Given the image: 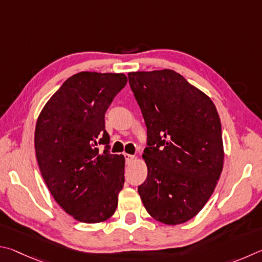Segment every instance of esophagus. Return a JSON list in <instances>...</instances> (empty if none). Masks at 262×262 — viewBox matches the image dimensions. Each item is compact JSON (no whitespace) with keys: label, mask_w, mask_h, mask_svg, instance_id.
<instances>
[{"label":"esophagus","mask_w":262,"mask_h":262,"mask_svg":"<svg viewBox=\"0 0 262 262\" xmlns=\"http://www.w3.org/2000/svg\"><path fill=\"white\" fill-rule=\"evenodd\" d=\"M124 158H125L126 163H132L136 160L135 155H131V154H124Z\"/></svg>","instance_id":"obj_1"}]
</instances>
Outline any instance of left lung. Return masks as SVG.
Listing matches in <instances>:
<instances>
[{"label": "left lung", "instance_id": "1", "mask_svg": "<svg viewBox=\"0 0 262 262\" xmlns=\"http://www.w3.org/2000/svg\"><path fill=\"white\" fill-rule=\"evenodd\" d=\"M147 127L138 186L153 219L175 226L194 217L213 194L223 168L221 121L204 92L169 69L128 72Z\"/></svg>", "mask_w": 262, "mask_h": 262}]
</instances>
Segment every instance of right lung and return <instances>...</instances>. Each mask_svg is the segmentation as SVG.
Returning a JSON list of instances; mask_svg holds the SVG:
<instances>
[{"mask_svg":"<svg viewBox=\"0 0 262 262\" xmlns=\"http://www.w3.org/2000/svg\"><path fill=\"white\" fill-rule=\"evenodd\" d=\"M124 73H76L36 121V160L50 193L77 221L99 223L116 210L124 184L123 155L110 154L104 114L126 85ZM104 144L103 152L97 146Z\"/></svg>","mask_w":262,"mask_h":262,"instance_id":"1","label":"right lung"}]
</instances>
